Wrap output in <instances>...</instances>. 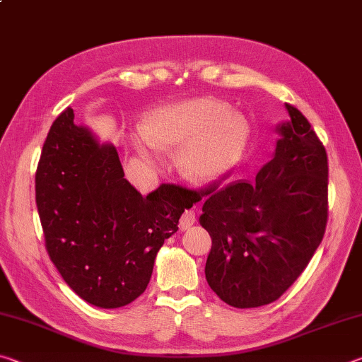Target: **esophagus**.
Here are the masks:
<instances>
[{
  "mask_svg": "<svg viewBox=\"0 0 362 362\" xmlns=\"http://www.w3.org/2000/svg\"><path fill=\"white\" fill-rule=\"evenodd\" d=\"M196 222V217H194V212L193 211H185L182 214L180 217V222H179V228L183 230H188L189 226Z\"/></svg>",
  "mask_w": 362,
  "mask_h": 362,
  "instance_id": "obj_1",
  "label": "esophagus"
}]
</instances>
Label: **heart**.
<instances>
[{
	"label": "heart",
	"instance_id": "heart-1",
	"mask_svg": "<svg viewBox=\"0 0 362 362\" xmlns=\"http://www.w3.org/2000/svg\"><path fill=\"white\" fill-rule=\"evenodd\" d=\"M247 122L212 99H192L158 107L132 136L137 158L159 161V148H177V164L196 179H216L238 161L247 142Z\"/></svg>",
	"mask_w": 362,
	"mask_h": 362
}]
</instances>
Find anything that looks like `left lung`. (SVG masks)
Instances as JSON below:
<instances>
[{"instance_id":"8db88e82","label":"left lung","mask_w":362,"mask_h":362,"mask_svg":"<svg viewBox=\"0 0 362 362\" xmlns=\"http://www.w3.org/2000/svg\"><path fill=\"white\" fill-rule=\"evenodd\" d=\"M286 110L289 119L274 127L273 156L254 182L189 192L193 203L207 196L199 217L212 238L207 284L235 308H257L283 296L326 230V150L308 119L289 103Z\"/></svg>"}]
</instances>
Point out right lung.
<instances>
[{
    "mask_svg": "<svg viewBox=\"0 0 362 362\" xmlns=\"http://www.w3.org/2000/svg\"><path fill=\"white\" fill-rule=\"evenodd\" d=\"M73 119L66 108L52 122L36 170L46 247L84 302L119 308L145 292L156 254L193 199L166 183L142 196L124 179L115 145Z\"/></svg>",
    "mask_w": 362,
    "mask_h": 362,
    "instance_id": "1",
    "label": "right lung"
}]
</instances>
